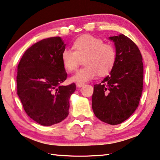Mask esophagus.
Masks as SVG:
<instances>
[{"mask_svg": "<svg viewBox=\"0 0 160 160\" xmlns=\"http://www.w3.org/2000/svg\"><path fill=\"white\" fill-rule=\"evenodd\" d=\"M84 85H85L84 82H77V83H76V85H77L78 88L82 87Z\"/></svg>", "mask_w": 160, "mask_h": 160, "instance_id": "obj_1", "label": "esophagus"}]
</instances>
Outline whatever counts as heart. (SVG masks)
<instances>
[{"label": "heart", "instance_id": "obj_1", "mask_svg": "<svg viewBox=\"0 0 160 160\" xmlns=\"http://www.w3.org/2000/svg\"><path fill=\"white\" fill-rule=\"evenodd\" d=\"M72 49L74 51L65 49L62 52L61 60L65 70L69 72L76 70L83 58L85 65L71 78L73 82H86L98 74L106 75L115 64L116 52L114 47L94 36L84 34L78 37L72 43Z\"/></svg>", "mask_w": 160, "mask_h": 160}]
</instances>
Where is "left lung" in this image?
Masks as SVG:
<instances>
[{
    "mask_svg": "<svg viewBox=\"0 0 160 160\" xmlns=\"http://www.w3.org/2000/svg\"><path fill=\"white\" fill-rule=\"evenodd\" d=\"M116 59L109 75L94 85L92 108L96 117L111 125L128 119L139 106L143 90L142 56L138 47L126 36L110 37Z\"/></svg>",
    "mask_w": 160,
    "mask_h": 160,
    "instance_id": "1",
    "label": "left lung"
}]
</instances>
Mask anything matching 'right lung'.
I'll list each match as a JSON object with an SVG mask.
<instances>
[{
	"instance_id": "1",
	"label": "right lung",
	"mask_w": 160,
	"mask_h": 160,
	"mask_svg": "<svg viewBox=\"0 0 160 160\" xmlns=\"http://www.w3.org/2000/svg\"><path fill=\"white\" fill-rule=\"evenodd\" d=\"M66 44L59 37L35 43L24 52L17 68V94L26 113L42 126H52L67 118L75 83L61 84L68 74L61 54Z\"/></svg>"
}]
</instances>
